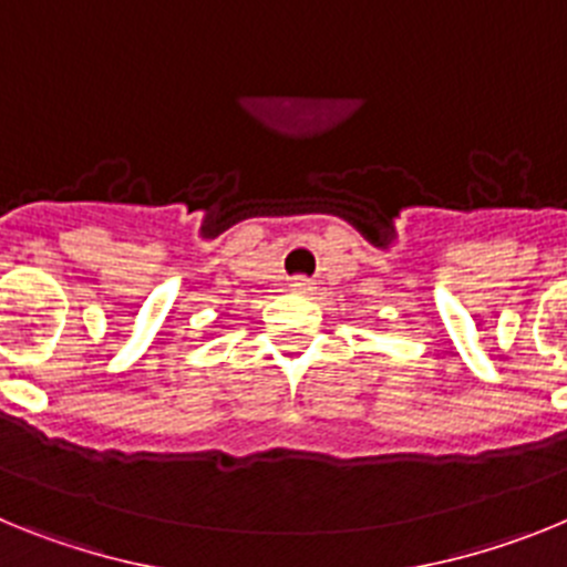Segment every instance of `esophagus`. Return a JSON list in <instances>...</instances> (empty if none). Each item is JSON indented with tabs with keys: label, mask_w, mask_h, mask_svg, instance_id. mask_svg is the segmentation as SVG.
Listing matches in <instances>:
<instances>
[{
	"label": "esophagus",
	"mask_w": 567,
	"mask_h": 567,
	"mask_svg": "<svg viewBox=\"0 0 567 567\" xmlns=\"http://www.w3.org/2000/svg\"><path fill=\"white\" fill-rule=\"evenodd\" d=\"M289 289H292L295 295H312L315 292V284L309 278H292V284H289Z\"/></svg>",
	"instance_id": "34e87169"
}]
</instances>
